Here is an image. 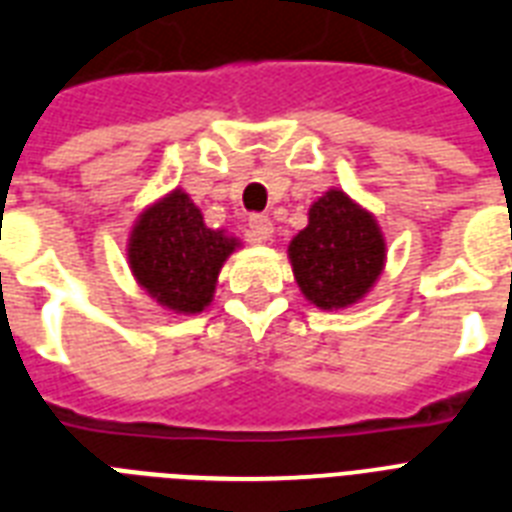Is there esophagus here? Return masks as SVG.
<instances>
[{
    "mask_svg": "<svg viewBox=\"0 0 512 512\" xmlns=\"http://www.w3.org/2000/svg\"><path fill=\"white\" fill-rule=\"evenodd\" d=\"M249 236H252V241H257V244H263V241L271 239V236H273L271 217H268V215H252V217H249Z\"/></svg>",
    "mask_w": 512,
    "mask_h": 512,
    "instance_id": "1",
    "label": "esophagus"
}]
</instances>
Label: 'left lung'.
Masks as SVG:
<instances>
[{
  "mask_svg": "<svg viewBox=\"0 0 512 512\" xmlns=\"http://www.w3.org/2000/svg\"><path fill=\"white\" fill-rule=\"evenodd\" d=\"M289 263L305 300L321 311L358 303L385 268V239L372 212L329 188L308 209V225L289 241Z\"/></svg>",
  "mask_w": 512,
  "mask_h": 512,
  "instance_id": "8db88e82",
  "label": "left lung"
}]
</instances>
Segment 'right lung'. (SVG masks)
<instances>
[{"label": "right lung", "instance_id": "add662e5", "mask_svg": "<svg viewBox=\"0 0 512 512\" xmlns=\"http://www.w3.org/2000/svg\"><path fill=\"white\" fill-rule=\"evenodd\" d=\"M236 247L239 239L207 228L191 196L175 188L135 220L127 257L156 303L191 316L212 303L217 273Z\"/></svg>", "mask_w": 512, "mask_h": 512}]
</instances>
